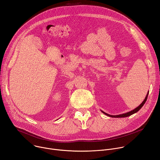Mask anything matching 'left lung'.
Wrapping results in <instances>:
<instances>
[{
	"instance_id": "left-lung-1",
	"label": "left lung",
	"mask_w": 160,
	"mask_h": 160,
	"mask_svg": "<svg viewBox=\"0 0 160 160\" xmlns=\"http://www.w3.org/2000/svg\"><path fill=\"white\" fill-rule=\"evenodd\" d=\"M148 94H149V92H148V94H147V95H146V98H145V99L143 101V102L138 107H137L136 108H135L134 110H132V111H130V112H127V113H122V114H119V115H109V114H108V113H105V112H103V111H101L104 114H105L106 115H108V116H109V117H110V118H126V117H128V116H130L131 115H133V113H136V112H137L142 107H143V105L145 104V103H146V101H147V99H148Z\"/></svg>"
}]
</instances>
